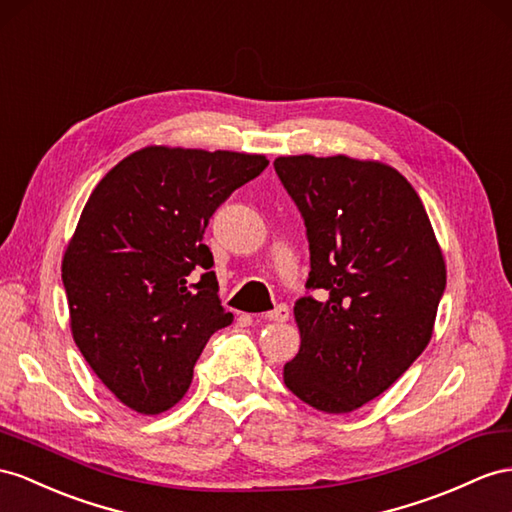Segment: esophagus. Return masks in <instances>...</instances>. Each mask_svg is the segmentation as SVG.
<instances>
[{
  "instance_id": "34e87169",
  "label": "esophagus",
  "mask_w": 512,
  "mask_h": 512,
  "mask_svg": "<svg viewBox=\"0 0 512 512\" xmlns=\"http://www.w3.org/2000/svg\"><path fill=\"white\" fill-rule=\"evenodd\" d=\"M287 318H290V307L287 305H277L264 316V320H268V322H285Z\"/></svg>"
}]
</instances>
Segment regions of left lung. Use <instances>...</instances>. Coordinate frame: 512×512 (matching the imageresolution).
<instances>
[{"label": "left lung", "instance_id": "8db88e82", "mask_svg": "<svg viewBox=\"0 0 512 512\" xmlns=\"http://www.w3.org/2000/svg\"><path fill=\"white\" fill-rule=\"evenodd\" d=\"M274 170L303 214L311 272L296 300L298 355L283 381L324 413L381 396L428 346L445 261L417 192L396 168L348 155H283Z\"/></svg>", "mask_w": 512, "mask_h": 512}]
</instances>
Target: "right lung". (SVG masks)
Segmentation results:
<instances>
[{
    "mask_svg": "<svg viewBox=\"0 0 512 512\" xmlns=\"http://www.w3.org/2000/svg\"><path fill=\"white\" fill-rule=\"evenodd\" d=\"M266 166L255 153L144 147L90 194L62 259L71 333L129 409L175 406L207 339L233 322L203 231Z\"/></svg>",
    "mask_w": 512,
    "mask_h": 512,
    "instance_id": "obj_1",
    "label": "right lung"
}]
</instances>
